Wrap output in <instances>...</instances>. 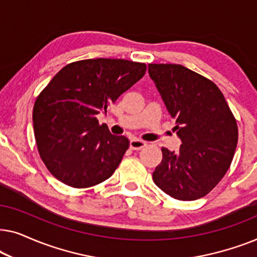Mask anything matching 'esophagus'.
I'll list each match as a JSON object with an SVG mask.
<instances>
[{"label":"esophagus","instance_id":"34e87169","mask_svg":"<svg viewBox=\"0 0 257 257\" xmlns=\"http://www.w3.org/2000/svg\"><path fill=\"white\" fill-rule=\"evenodd\" d=\"M147 144L145 142H143V140H139V139H132L131 142H130V147H131L132 150H142L144 147H146Z\"/></svg>","mask_w":257,"mask_h":257}]
</instances>
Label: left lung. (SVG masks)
<instances>
[{
	"label": "left lung",
	"instance_id": "left-lung-1",
	"mask_svg": "<svg viewBox=\"0 0 257 257\" xmlns=\"http://www.w3.org/2000/svg\"><path fill=\"white\" fill-rule=\"evenodd\" d=\"M149 75L175 119L178 152L163 147L153 181L172 198L192 201L223 178L237 145V124L212 80L180 64H150Z\"/></svg>",
	"mask_w": 257,
	"mask_h": 257
}]
</instances>
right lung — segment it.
Listing matches in <instances>:
<instances>
[{
    "label": "right lung",
    "instance_id": "right-lung-1",
    "mask_svg": "<svg viewBox=\"0 0 257 257\" xmlns=\"http://www.w3.org/2000/svg\"><path fill=\"white\" fill-rule=\"evenodd\" d=\"M146 65L125 59H84L65 65L37 97L33 121L49 172L75 188L111 177L128 149L96 118L145 75Z\"/></svg>",
    "mask_w": 257,
    "mask_h": 257
}]
</instances>
